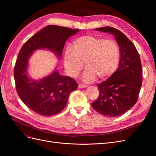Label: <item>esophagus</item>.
<instances>
[{
    "label": "esophagus",
    "mask_w": 156,
    "mask_h": 156,
    "mask_svg": "<svg viewBox=\"0 0 156 156\" xmlns=\"http://www.w3.org/2000/svg\"><path fill=\"white\" fill-rule=\"evenodd\" d=\"M78 87L79 88H87V86L84 85V84H79Z\"/></svg>",
    "instance_id": "esophagus-1"
}]
</instances>
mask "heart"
<instances>
[{"instance_id": "obj_1", "label": "heart", "mask_w": 156, "mask_h": 156, "mask_svg": "<svg viewBox=\"0 0 156 156\" xmlns=\"http://www.w3.org/2000/svg\"><path fill=\"white\" fill-rule=\"evenodd\" d=\"M120 61V49L116 41L103 37L86 35L74 41L73 48L66 49L64 62L72 77H76L85 63L86 69L82 80L85 83L94 81L97 76L103 79L115 72Z\"/></svg>"}]
</instances>
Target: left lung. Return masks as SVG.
<instances>
[{"label":"left lung","instance_id":"1","mask_svg":"<svg viewBox=\"0 0 156 156\" xmlns=\"http://www.w3.org/2000/svg\"><path fill=\"white\" fill-rule=\"evenodd\" d=\"M111 34L120 51L119 66L106 81L98 84L100 95L92 107L108 117L120 116L133 107L142 85V66L135 46L120 30L111 27L94 29Z\"/></svg>","mask_w":156,"mask_h":156}]
</instances>
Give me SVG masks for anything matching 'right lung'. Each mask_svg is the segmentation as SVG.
<instances>
[{"label": "right lung", "instance_id": "obj_1", "mask_svg": "<svg viewBox=\"0 0 156 156\" xmlns=\"http://www.w3.org/2000/svg\"><path fill=\"white\" fill-rule=\"evenodd\" d=\"M79 30L47 26L28 40L18 54L13 73L16 90L22 101L37 114L48 116L62 111L78 84L73 78L60 75L57 67L43 78L33 79L28 71L29 59L35 51L46 49L60 60L66 41Z\"/></svg>", "mask_w": 156, "mask_h": 156}]
</instances>
